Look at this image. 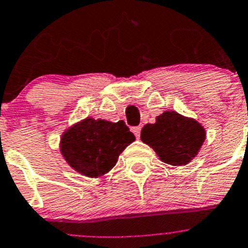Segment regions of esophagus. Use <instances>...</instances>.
Masks as SVG:
<instances>
[{
    "mask_svg": "<svg viewBox=\"0 0 248 248\" xmlns=\"http://www.w3.org/2000/svg\"><path fill=\"white\" fill-rule=\"evenodd\" d=\"M132 132L135 133V136H136L137 139H140V133H141V126L132 127Z\"/></svg>",
    "mask_w": 248,
    "mask_h": 248,
    "instance_id": "34e87169",
    "label": "esophagus"
}]
</instances>
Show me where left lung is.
Wrapping results in <instances>:
<instances>
[{"label":"left lung","mask_w":248,"mask_h":248,"mask_svg":"<svg viewBox=\"0 0 248 248\" xmlns=\"http://www.w3.org/2000/svg\"><path fill=\"white\" fill-rule=\"evenodd\" d=\"M204 128L192 118L166 111L141 131V140L154 148L160 160L173 166L188 163L204 141Z\"/></svg>","instance_id":"obj_1"}]
</instances>
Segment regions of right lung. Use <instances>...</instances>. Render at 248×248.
I'll return each mask as SVG.
<instances>
[{
    "mask_svg": "<svg viewBox=\"0 0 248 248\" xmlns=\"http://www.w3.org/2000/svg\"><path fill=\"white\" fill-rule=\"evenodd\" d=\"M133 141L135 136L124 121L86 118L64 132L61 152L79 173L97 177L116 165L120 154Z\"/></svg>",
    "mask_w": 248,
    "mask_h": 248,
    "instance_id": "1",
    "label": "right lung"
}]
</instances>
